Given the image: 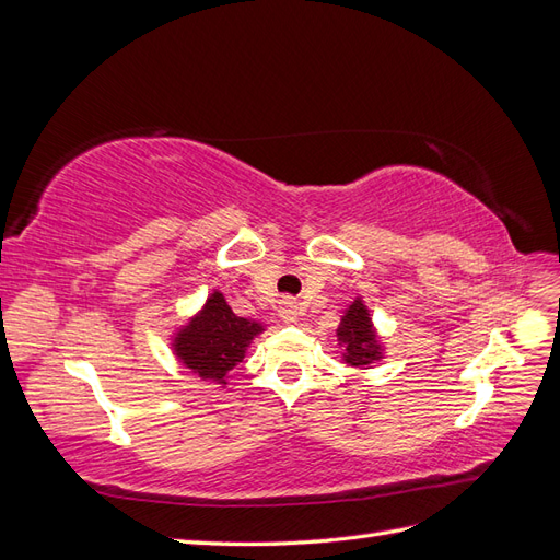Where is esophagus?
<instances>
[{
    "label": "esophagus",
    "mask_w": 560,
    "mask_h": 560,
    "mask_svg": "<svg viewBox=\"0 0 560 560\" xmlns=\"http://www.w3.org/2000/svg\"><path fill=\"white\" fill-rule=\"evenodd\" d=\"M278 315H280V319L284 322V325H294V322H299V317H301V308L296 306L294 301H290V299H284L282 303H280V308H278Z\"/></svg>",
    "instance_id": "1"
}]
</instances>
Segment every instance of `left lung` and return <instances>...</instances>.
<instances>
[{
  "instance_id": "left-lung-1",
  "label": "left lung",
  "mask_w": 560,
  "mask_h": 560,
  "mask_svg": "<svg viewBox=\"0 0 560 560\" xmlns=\"http://www.w3.org/2000/svg\"><path fill=\"white\" fill-rule=\"evenodd\" d=\"M336 343L341 348L343 362L352 369H371L383 360L385 346L362 296H354L343 311L336 329Z\"/></svg>"
}]
</instances>
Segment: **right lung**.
<instances>
[{
	"mask_svg": "<svg viewBox=\"0 0 560 560\" xmlns=\"http://www.w3.org/2000/svg\"><path fill=\"white\" fill-rule=\"evenodd\" d=\"M264 331V322L238 317L224 294L212 290L200 311L173 331L171 348L177 362L194 376L226 387L229 374L243 362L254 338Z\"/></svg>",
	"mask_w": 560,
	"mask_h": 560,
	"instance_id": "1",
	"label": "right lung"
}]
</instances>
